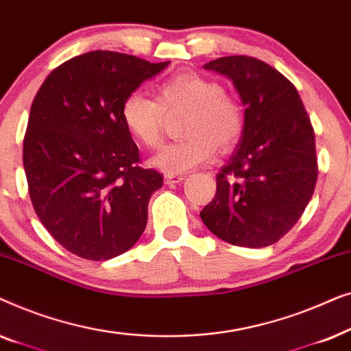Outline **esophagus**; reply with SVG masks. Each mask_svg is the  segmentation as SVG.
I'll list each match as a JSON object with an SVG mask.
<instances>
[{
	"mask_svg": "<svg viewBox=\"0 0 351 351\" xmlns=\"http://www.w3.org/2000/svg\"><path fill=\"white\" fill-rule=\"evenodd\" d=\"M184 179H185V177L180 176V174H166L165 176V184L174 185V184H179V182H182Z\"/></svg>",
	"mask_w": 351,
	"mask_h": 351,
	"instance_id": "1",
	"label": "esophagus"
}]
</instances>
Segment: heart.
Masks as SVG:
<instances>
[{"instance_id":"1","label":"heart","mask_w":351,"mask_h":351,"mask_svg":"<svg viewBox=\"0 0 351 351\" xmlns=\"http://www.w3.org/2000/svg\"><path fill=\"white\" fill-rule=\"evenodd\" d=\"M185 110V138L162 148L153 158L158 169L176 174L213 160L217 145L228 150L243 134V112L222 84L198 73L172 76L158 88V100L141 90L128 94L121 105L124 128L143 147L161 145L165 112Z\"/></svg>"}]
</instances>
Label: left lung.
I'll list each match as a JSON object with an SVG mask.
<instances>
[{"label": "left lung", "instance_id": "obj_1", "mask_svg": "<svg viewBox=\"0 0 351 351\" xmlns=\"http://www.w3.org/2000/svg\"><path fill=\"white\" fill-rule=\"evenodd\" d=\"M204 69L232 80L246 108L241 138L215 176L217 190L201 220L234 246H270L294 227L315 191L310 118L294 84L265 62L228 56Z\"/></svg>", "mask_w": 351, "mask_h": 351}]
</instances>
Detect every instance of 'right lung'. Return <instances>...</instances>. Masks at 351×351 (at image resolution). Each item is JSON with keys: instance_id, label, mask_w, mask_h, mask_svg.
I'll list each match as a JSON object with an SVG mask.
<instances>
[{"instance_id": "right-lung-1", "label": "right lung", "mask_w": 351, "mask_h": 351, "mask_svg": "<svg viewBox=\"0 0 351 351\" xmlns=\"http://www.w3.org/2000/svg\"><path fill=\"white\" fill-rule=\"evenodd\" d=\"M167 65L86 52L52 70L33 99L23 137L28 193L45 228L75 256H121L145 230L162 176L138 166L121 105Z\"/></svg>"}]
</instances>
